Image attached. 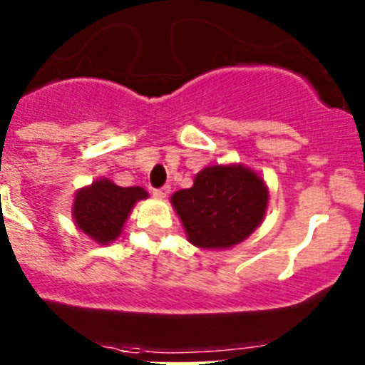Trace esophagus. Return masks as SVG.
<instances>
[{
    "label": "esophagus",
    "mask_w": 365,
    "mask_h": 365,
    "mask_svg": "<svg viewBox=\"0 0 365 365\" xmlns=\"http://www.w3.org/2000/svg\"><path fill=\"white\" fill-rule=\"evenodd\" d=\"M152 194H153V197H157V200H164V197L169 194V187H160V189H153Z\"/></svg>",
    "instance_id": "esophagus-1"
}]
</instances>
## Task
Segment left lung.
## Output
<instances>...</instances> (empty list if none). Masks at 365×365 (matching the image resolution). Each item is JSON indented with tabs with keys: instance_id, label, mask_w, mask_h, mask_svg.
I'll return each instance as SVG.
<instances>
[{
	"instance_id": "8db88e82",
	"label": "left lung",
	"mask_w": 365,
	"mask_h": 365,
	"mask_svg": "<svg viewBox=\"0 0 365 365\" xmlns=\"http://www.w3.org/2000/svg\"><path fill=\"white\" fill-rule=\"evenodd\" d=\"M190 244L226 249L245 240L261 224L268 203L263 180L244 165H212L190 189L173 194Z\"/></svg>"
}]
</instances>
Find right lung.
I'll return each instance as SVG.
<instances>
[{
	"instance_id": "add662e5",
	"label": "right lung",
	"mask_w": 365,
	"mask_h": 365,
	"mask_svg": "<svg viewBox=\"0 0 365 365\" xmlns=\"http://www.w3.org/2000/svg\"><path fill=\"white\" fill-rule=\"evenodd\" d=\"M146 197L148 192L141 187H118L109 180H98L77 192L73 220L95 242L109 244L120 235L135 201Z\"/></svg>"
}]
</instances>
